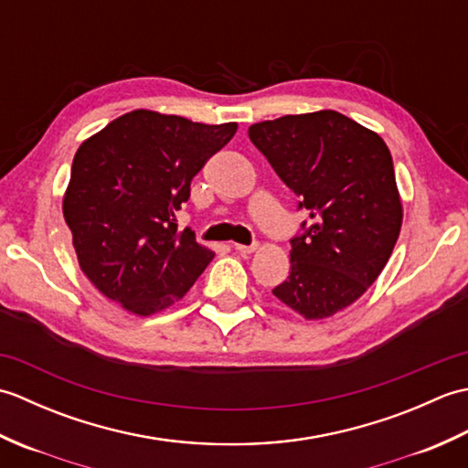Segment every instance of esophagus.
Segmentation results:
<instances>
[{"instance_id": "1", "label": "esophagus", "mask_w": 468, "mask_h": 468, "mask_svg": "<svg viewBox=\"0 0 468 468\" xmlns=\"http://www.w3.org/2000/svg\"><path fill=\"white\" fill-rule=\"evenodd\" d=\"M233 250H235V251H239V253H243V255H250V253L257 251V243H253V245H241V243H235V245H233Z\"/></svg>"}]
</instances>
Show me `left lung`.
Masks as SVG:
<instances>
[{
    "label": "left lung",
    "instance_id": "left-lung-1",
    "mask_svg": "<svg viewBox=\"0 0 468 468\" xmlns=\"http://www.w3.org/2000/svg\"><path fill=\"white\" fill-rule=\"evenodd\" d=\"M250 138L310 215L290 241V277L273 295L305 320L342 312L378 280L400 235L390 151L335 111L257 122Z\"/></svg>",
    "mask_w": 468,
    "mask_h": 468
}]
</instances>
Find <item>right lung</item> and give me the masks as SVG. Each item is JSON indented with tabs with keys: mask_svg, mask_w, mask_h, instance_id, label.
<instances>
[{
	"mask_svg": "<svg viewBox=\"0 0 468 468\" xmlns=\"http://www.w3.org/2000/svg\"><path fill=\"white\" fill-rule=\"evenodd\" d=\"M235 133L237 122L133 111L80 144L62 211L80 270L108 300L153 315L191 290L215 253L176 231L175 213Z\"/></svg>",
	"mask_w": 468,
	"mask_h": 468,
	"instance_id": "right-lung-1",
	"label": "right lung"
}]
</instances>
